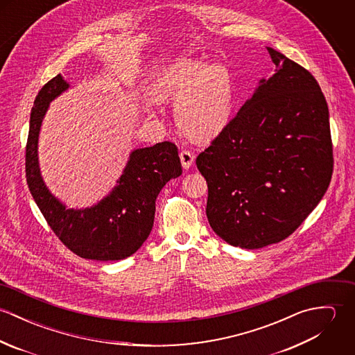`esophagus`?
Wrapping results in <instances>:
<instances>
[{"mask_svg": "<svg viewBox=\"0 0 355 355\" xmlns=\"http://www.w3.org/2000/svg\"><path fill=\"white\" fill-rule=\"evenodd\" d=\"M179 157H180V162H182V166L184 168V169H189L193 164H194V154L190 152V150H182L180 154H179Z\"/></svg>", "mask_w": 355, "mask_h": 355, "instance_id": "esophagus-1", "label": "esophagus"}]
</instances>
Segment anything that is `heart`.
<instances>
[{
    "instance_id": "b5f03b06",
    "label": "heart",
    "mask_w": 355,
    "mask_h": 355,
    "mask_svg": "<svg viewBox=\"0 0 355 355\" xmlns=\"http://www.w3.org/2000/svg\"><path fill=\"white\" fill-rule=\"evenodd\" d=\"M150 93L155 102L178 106L180 128L196 141H210L231 119L232 76L221 64L193 57L165 61L152 73Z\"/></svg>"
}]
</instances>
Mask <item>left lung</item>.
<instances>
[{
  "mask_svg": "<svg viewBox=\"0 0 355 355\" xmlns=\"http://www.w3.org/2000/svg\"><path fill=\"white\" fill-rule=\"evenodd\" d=\"M275 73L197 157L211 230L241 249L291 235L322 200L334 158L325 97L304 67L268 48Z\"/></svg>",
  "mask_w": 355,
  "mask_h": 355,
  "instance_id": "1",
  "label": "left lung"
}]
</instances>
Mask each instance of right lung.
<instances>
[{
  "label": "right lung",
  "mask_w": 355,
  "mask_h": 355,
  "mask_svg": "<svg viewBox=\"0 0 355 355\" xmlns=\"http://www.w3.org/2000/svg\"><path fill=\"white\" fill-rule=\"evenodd\" d=\"M57 75L38 93L30 117L26 176L30 193L58 239L87 259L119 261L137 253L149 238L155 200L162 187L182 175L178 148L171 142L130 153L114 187L98 202L68 207L46 186L38 157L42 121L51 102L69 89Z\"/></svg>",
  "instance_id": "1"
}]
</instances>
